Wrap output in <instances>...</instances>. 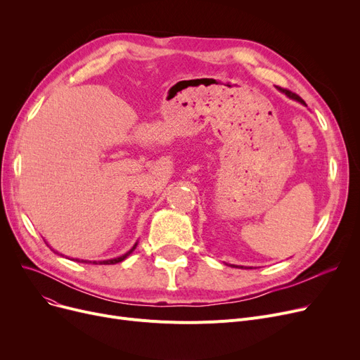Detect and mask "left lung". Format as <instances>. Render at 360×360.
Returning <instances> with one entry per match:
<instances>
[{"instance_id":"1","label":"left lung","mask_w":360,"mask_h":360,"mask_svg":"<svg viewBox=\"0 0 360 360\" xmlns=\"http://www.w3.org/2000/svg\"><path fill=\"white\" fill-rule=\"evenodd\" d=\"M278 90H281L283 93H286L290 99H295V101H297V102H300V103L307 105V103H305V101L302 99V98L299 96V94H296V93H293V91H290V90H288V89H281V87H278Z\"/></svg>"}]
</instances>
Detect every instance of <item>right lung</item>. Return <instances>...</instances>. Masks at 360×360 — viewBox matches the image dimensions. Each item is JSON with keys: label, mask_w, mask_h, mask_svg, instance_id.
<instances>
[{"label": "right lung", "mask_w": 360, "mask_h": 360, "mask_svg": "<svg viewBox=\"0 0 360 360\" xmlns=\"http://www.w3.org/2000/svg\"><path fill=\"white\" fill-rule=\"evenodd\" d=\"M136 247H137V243L134 245V247H132L127 254H124V255H121V257H118V258H112V259H106V261H99V264H117V262H121V261H124L132 251L136 250ZM75 261H80V259H75ZM82 262H87V261H83L82 259ZM91 262V261H90ZM93 264H98V261H93Z\"/></svg>", "instance_id": "add662e5"}]
</instances>
